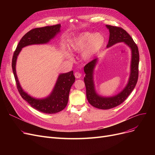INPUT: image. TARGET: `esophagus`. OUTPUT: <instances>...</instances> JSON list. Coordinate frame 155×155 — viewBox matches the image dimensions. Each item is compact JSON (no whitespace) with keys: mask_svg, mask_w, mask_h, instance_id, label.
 Returning <instances> with one entry per match:
<instances>
[{"mask_svg":"<svg viewBox=\"0 0 155 155\" xmlns=\"http://www.w3.org/2000/svg\"><path fill=\"white\" fill-rule=\"evenodd\" d=\"M75 77L76 78H80L81 77H82V74H81L80 72L77 71L75 73Z\"/></svg>","mask_w":155,"mask_h":155,"instance_id":"obj_1","label":"esophagus"}]
</instances>
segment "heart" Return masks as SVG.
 I'll return each mask as SVG.
<instances>
[{
    "mask_svg": "<svg viewBox=\"0 0 155 155\" xmlns=\"http://www.w3.org/2000/svg\"><path fill=\"white\" fill-rule=\"evenodd\" d=\"M105 42L103 35L99 32L92 33L84 32L73 38L69 44L71 51L82 52V58L88 61L98 53L102 48Z\"/></svg>",
    "mask_w": 155,
    "mask_h": 155,
    "instance_id": "obj_1",
    "label": "heart"
}]
</instances>
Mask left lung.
Instances as JSON below:
<instances>
[{"mask_svg": "<svg viewBox=\"0 0 155 155\" xmlns=\"http://www.w3.org/2000/svg\"><path fill=\"white\" fill-rule=\"evenodd\" d=\"M109 31V39L107 48L119 43H124L130 48L131 51V60L130 66V74L128 82L123 89L117 94L110 97H104L97 92L94 80V70L98 62V58H95L87 63L84 67L85 77L84 82L86 87L87 98L92 106L100 109H109L114 108L123 103L132 92L134 88L138 78V67H139L140 54L138 48L133 39L127 32L123 28L105 26Z\"/></svg>", "mask_w": 155, "mask_h": 155, "instance_id": "left-lung-1", "label": "left lung"}]
</instances>
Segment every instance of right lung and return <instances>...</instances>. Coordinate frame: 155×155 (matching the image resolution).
I'll return each instance as SVG.
<instances>
[{"mask_svg": "<svg viewBox=\"0 0 155 155\" xmlns=\"http://www.w3.org/2000/svg\"><path fill=\"white\" fill-rule=\"evenodd\" d=\"M60 28L61 24H56L29 31L20 40L12 58V68L20 95L32 108L45 114L57 113L67 106L71 87L75 80L73 71L60 73L50 94L45 98L37 99L31 96L22 89L16 73V61L22 48L29 45L48 43L61 31Z\"/></svg>", "mask_w": 155, "mask_h": 155, "instance_id": "add662e5", "label": "right lung"}]
</instances>
